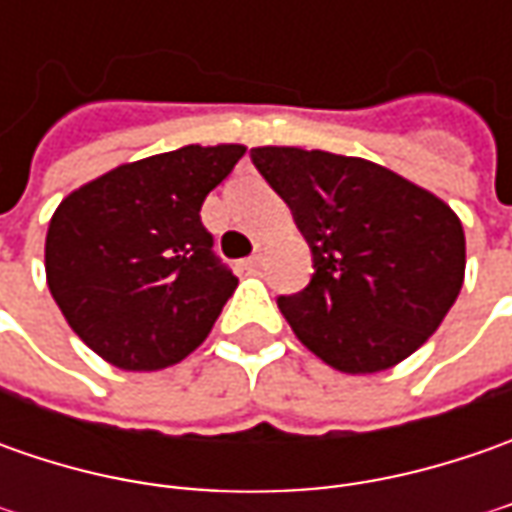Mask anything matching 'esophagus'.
I'll use <instances>...</instances> for the list:
<instances>
[{
    "label": "esophagus",
    "instance_id": "34e87169",
    "mask_svg": "<svg viewBox=\"0 0 512 512\" xmlns=\"http://www.w3.org/2000/svg\"><path fill=\"white\" fill-rule=\"evenodd\" d=\"M242 265L247 267V270H253V267H259L262 265V253H253V256H247L245 262H242Z\"/></svg>",
    "mask_w": 512,
    "mask_h": 512
}]
</instances>
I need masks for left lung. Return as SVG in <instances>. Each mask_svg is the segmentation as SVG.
Segmentation results:
<instances>
[{"label": "left lung", "mask_w": 512, "mask_h": 512, "mask_svg": "<svg viewBox=\"0 0 512 512\" xmlns=\"http://www.w3.org/2000/svg\"><path fill=\"white\" fill-rule=\"evenodd\" d=\"M293 210L313 279L279 310L310 353L342 373H379L416 353L464 282V227L436 193L359 156L253 148Z\"/></svg>", "instance_id": "obj_1"}]
</instances>
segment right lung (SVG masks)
<instances>
[{
    "label": "right lung",
    "instance_id": "add662e5",
    "mask_svg": "<svg viewBox=\"0 0 512 512\" xmlns=\"http://www.w3.org/2000/svg\"><path fill=\"white\" fill-rule=\"evenodd\" d=\"M245 145H187L68 193L50 216L45 276L70 330L122 370H162L205 342L239 279L213 256L205 196Z\"/></svg>",
    "mask_w": 512,
    "mask_h": 512
}]
</instances>
